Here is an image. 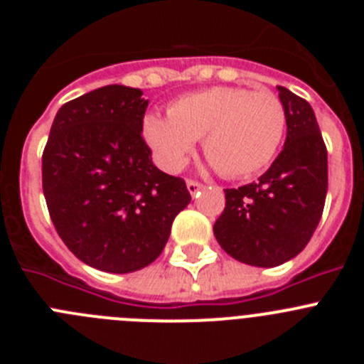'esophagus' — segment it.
<instances>
[{
    "mask_svg": "<svg viewBox=\"0 0 364 364\" xmlns=\"http://www.w3.org/2000/svg\"><path fill=\"white\" fill-rule=\"evenodd\" d=\"M186 186H188V191L191 197H195V195H197V193L202 189V184L195 182V180H188V182H186Z\"/></svg>",
    "mask_w": 364,
    "mask_h": 364,
    "instance_id": "34e87169",
    "label": "esophagus"
}]
</instances>
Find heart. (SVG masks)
<instances>
[{"label":"heart","mask_w":364,"mask_h":364,"mask_svg":"<svg viewBox=\"0 0 364 364\" xmlns=\"http://www.w3.org/2000/svg\"><path fill=\"white\" fill-rule=\"evenodd\" d=\"M286 131V111L272 91L217 85L178 98L169 114L149 112L142 134L166 171H180L197 140L205 156L228 178L264 169L277 154Z\"/></svg>","instance_id":"1"}]
</instances>
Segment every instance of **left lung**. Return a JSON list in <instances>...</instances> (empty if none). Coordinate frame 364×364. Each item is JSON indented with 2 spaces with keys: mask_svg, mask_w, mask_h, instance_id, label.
<instances>
[{
  "mask_svg": "<svg viewBox=\"0 0 364 364\" xmlns=\"http://www.w3.org/2000/svg\"><path fill=\"white\" fill-rule=\"evenodd\" d=\"M286 111V142L253 184L224 189L226 208L213 233L228 255L244 264L273 268L304 250L323 215L328 154L306 100L277 85Z\"/></svg>",
  "mask_w": 364,
  "mask_h": 364,
  "instance_id": "1",
  "label": "left lung"
}]
</instances>
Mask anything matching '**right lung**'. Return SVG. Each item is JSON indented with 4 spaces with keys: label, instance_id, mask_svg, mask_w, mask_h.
<instances>
[{
    "label": "right lung",
    "instance_id": "1",
    "mask_svg": "<svg viewBox=\"0 0 364 364\" xmlns=\"http://www.w3.org/2000/svg\"><path fill=\"white\" fill-rule=\"evenodd\" d=\"M105 85L62 105L41 159L43 195L65 246L107 273L146 268L162 253L186 182L160 171L142 138L149 100Z\"/></svg>",
    "mask_w": 364,
    "mask_h": 364
}]
</instances>
